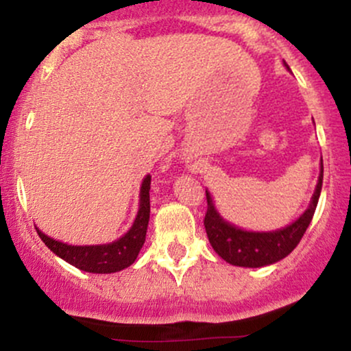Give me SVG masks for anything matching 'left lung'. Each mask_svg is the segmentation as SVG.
<instances>
[{"label": "left lung", "mask_w": 351, "mask_h": 351, "mask_svg": "<svg viewBox=\"0 0 351 351\" xmlns=\"http://www.w3.org/2000/svg\"><path fill=\"white\" fill-rule=\"evenodd\" d=\"M322 181H324V162L320 163V176H318L315 193H313L307 211L291 226L271 232L244 231V229L229 224L216 211L211 196L206 191L208 209L206 216H204V228H206L209 244L213 245L217 256L223 257L226 263L239 265V267H263V265L284 259L297 247L302 236L307 231L313 213H315L318 198H320Z\"/></svg>", "instance_id": "1"}]
</instances>
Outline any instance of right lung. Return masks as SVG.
I'll return each mask as SVG.
<instances>
[{"instance_id":"1","label":"right lung","mask_w":351,"mask_h":351,"mask_svg":"<svg viewBox=\"0 0 351 351\" xmlns=\"http://www.w3.org/2000/svg\"><path fill=\"white\" fill-rule=\"evenodd\" d=\"M150 181L152 176H145L142 188H140V208L134 221V226L120 239L110 244L100 245H69L60 241L52 239L44 232L38 231L43 243L51 249L56 256L66 263L80 269V271L92 274H110L119 272L135 263L140 249L147 236L148 221H150Z\"/></svg>"}]
</instances>
